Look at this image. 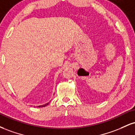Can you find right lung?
<instances>
[{"mask_svg":"<svg viewBox=\"0 0 135 135\" xmlns=\"http://www.w3.org/2000/svg\"><path fill=\"white\" fill-rule=\"evenodd\" d=\"M48 103H46V104H44V105H40V106H37V107H44L47 106V105H48Z\"/></svg>","mask_w":135,"mask_h":135,"instance_id":"right-lung-1","label":"right lung"}]
</instances>
